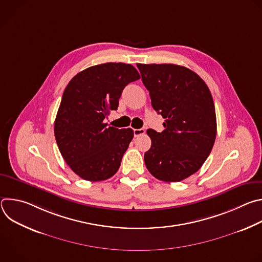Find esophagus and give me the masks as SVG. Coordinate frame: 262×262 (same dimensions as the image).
<instances>
[{
    "mask_svg": "<svg viewBox=\"0 0 262 262\" xmlns=\"http://www.w3.org/2000/svg\"><path fill=\"white\" fill-rule=\"evenodd\" d=\"M145 133V129L144 128H136V129H134V136L135 137H139V136H141V135H143Z\"/></svg>",
    "mask_w": 262,
    "mask_h": 262,
    "instance_id": "1",
    "label": "esophagus"
}]
</instances>
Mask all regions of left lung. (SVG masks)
I'll list each match as a JSON object with an SVG mask.
<instances>
[{
    "instance_id": "left-lung-1",
    "label": "left lung",
    "mask_w": 262,
    "mask_h": 262,
    "mask_svg": "<svg viewBox=\"0 0 262 262\" xmlns=\"http://www.w3.org/2000/svg\"><path fill=\"white\" fill-rule=\"evenodd\" d=\"M152 107L165 129H147L151 147L145 165L156 178L178 182L196 173L208 158L216 136L213 99L205 82L175 64H137Z\"/></svg>"
}]
</instances>
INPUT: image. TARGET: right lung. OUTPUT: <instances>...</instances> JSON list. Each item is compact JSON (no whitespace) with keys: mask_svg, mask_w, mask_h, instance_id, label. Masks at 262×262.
Instances as JSON below:
<instances>
[{"mask_svg":"<svg viewBox=\"0 0 262 262\" xmlns=\"http://www.w3.org/2000/svg\"><path fill=\"white\" fill-rule=\"evenodd\" d=\"M139 79L130 64L104 63L79 72L65 88L55 138L64 161L81 178L101 181L118 171L134 130L106 126L103 120L117 110L125 86Z\"/></svg>","mask_w":262,"mask_h":262,"instance_id":"obj_1","label":"right lung"}]
</instances>
